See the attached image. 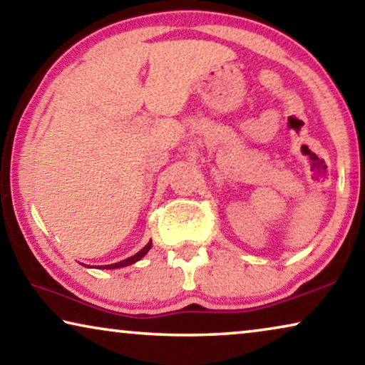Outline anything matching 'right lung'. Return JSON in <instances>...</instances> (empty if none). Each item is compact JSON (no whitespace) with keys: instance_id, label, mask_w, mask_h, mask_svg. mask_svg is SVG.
Wrapping results in <instances>:
<instances>
[{"instance_id":"obj_1","label":"right lung","mask_w":365,"mask_h":365,"mask_svg":"<svg viewBox=\"0 0 365 365\" xmlns=\"http://www.w3.org/2000/svg\"><path fill=\"white\" fill-rule=\"evenodd\" d=\"M150 247H152V241H149V242H148V246L140 249V251H139L138 254H134L133 257H128V259H124V260H121V262H116V264H110V265H101V267H96V269H119V267H126V265H130V264L138 262V260L143 259L144 255L149 252V249H150ZM86 267H88V265H86Z\"/></svg>"}]
</instances>
